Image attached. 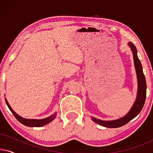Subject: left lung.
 Segmentation results:
<instances>
[{
	"label": "left lung",
	"mask_w": 153,
	"mask_h": 153,
	"mask_svg": "<svg viewBox=\"0 0 153 153\" xmlns=\"http://www.w3.org/2000/svg\"><path fill=\"white\" fill-rule=\"evenodd\" d=\"M128 45L132 51L134 62L136 72H137V76L138 91L137 99H136L135 102L134 103L132 107L131 108L129 111L123 118L114 120H102L92 117V120L94 122L103 127H108V128H117V127H122L123 125H126L127 123L132 120L133 118H134L141 112L143 107L144 104H145L146 97V81L143 72V68H142L141 61L138 58L137 48L130 42L128 43Z\"/></svg>",
	"instance_id": "obj_1"
}]
</instances>
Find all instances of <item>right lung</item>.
I'll list each match as a JSON object with an SVG mask.
<instances>
[{"mask_svg":"<svg viewBox=\"0 0 153 153\" xmlns=\"http://www.w3.org/2000/svg\"><path fill=\"white\" fill-rule=\"evenodd\" d=\"M5 102H6V104H7V106H8V108H9L10 110L11 111V112L12 113V114H13L14 117H15V118L18 120V121H19V122L22 123V124L26 125V126L36 127L44 126V125H47V124H48V123H49L50 122H51V121L53 120L56 116V113H55L54 114L51 115V116L47 117V118H44V119H40V120H37V119L24 118H22V117H21L20 116H19V115L16 114V113L14 111L13 109H12V108H11V106H10L9 103H8V102L7 101V100H6V99H5Z\"/></svg>","mask_w":153,"mask_h":153,"instance_id":"right-lung-1","label":"right lung"}]
</instances>
